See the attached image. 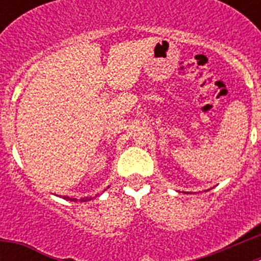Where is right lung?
<instances>
[{
  "instance_id": "right-lung-1",
  "label": "right lung",
  "mask_w": 261,
  "mask_h": 261,
  "mask_svg": "<svg viewBox=\"0 0 261 261\" xmlns=\"http://www.w3.org/2000/svg\"><path fill=\"white\" fill-rule=\"evenodd\" d=\"M64 199L65 200H69V201H90V200H91V197H84V199H80V200H77V199H71V197H68V196H64Z\"/></svg>"
}]
</instances>
